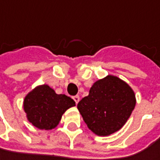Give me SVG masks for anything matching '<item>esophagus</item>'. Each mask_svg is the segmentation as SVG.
Wrapping results in <instances>:
<instances>
[{
	"instance_id": "1",
	"label": "esophagus",
	"mask_w": 160,
	"mask_h": 160,
	"mask_svg": "<svg viewBox=\"0 0 160 160\" xmlns=\"http://www.w3.org/2000/svg\"><path fill=\"white\" fill-rule=\"evenodd\" d=\"M73 100L75 101V103L76 104H78L79 103V101H80V97L78 96V95H76V96H74V97H72Z\"/></svg>"
}]
</instances>
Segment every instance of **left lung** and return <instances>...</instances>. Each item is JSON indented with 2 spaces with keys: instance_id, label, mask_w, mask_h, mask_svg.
Returning a JSON list of instances; mask_svg holds the SVG:
<instances>
[{
  "instance_id": "left-lung-1",
  "label": "left lung",
  "mask_w": 160,
  "mask_h": 160,
  "mask_svg": "<svg viewBox=\"0 0 160 160\" xmlns=\"http://www.w3.org/2000/svg\"><path fill=\"white\" fill-rule=\"evenodd\" d=\"M135 104V95L128 84L108 75L94 83L77 108L88 129L97 135L108 136L122 127Z\"/></svg>"
}]
</instances>
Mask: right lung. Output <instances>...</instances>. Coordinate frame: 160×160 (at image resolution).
Instances as JSON below:
<instances>
[{"label":"right lung","instance_id":"right-lung-1","mask_svg":"<svg viewBox=\"0 0 160 160\" xmlns=\"http://www.w3.org/2000/svg\"><path fill=\"white\" fill-rule=\"evenodd\" d=\"M74 106L75 102L70 97L56 94L47 85L37 87L24 100V110L28 121L42 130L57 126L62 114Z\"/></svg>","mask_w":160,"mask_h":160}]
</instances>
